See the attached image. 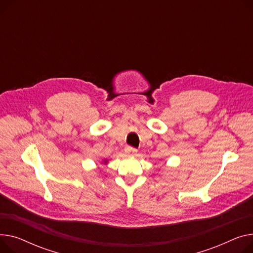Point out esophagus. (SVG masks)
<instances>
[{
    "instance_id": "1",
    "label": "esophagus",
    "mask_w": 253,
    "mask_h": 253,
    "mask_svg": "<svg viewBox=\"0 0 253 253\" xmlns=\"http://www.w3.org/2000/svg\"><path fill=\"white\" fill-rule=\"evenodd\" d=\"M125 153H126L128 156H134V155H136L137 149L134 148V147H131V146H127V147L125 148Z\"/></svg>"
}]
</instances>
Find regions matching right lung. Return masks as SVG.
Returning <instances> with one entry per match:
<instances>
[{"label": "right lung", "mask_w": 253, "mask_h": 253, "mask_svg": "<svg viewBox=\"0 0 253 253\" xmlns=\"http://www.w3.org/2000/svg\"><path fill=\"white\" fill-rule=\"evenodd\" d=\"M103 164L107 165V164H108V161H107V160H104V161H103Z\"/></svg>", "instance_id": "1"}]
</instances>
